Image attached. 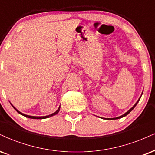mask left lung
Wrapping results in <instances>:
<instances>
[{"instance_id":"1","label":"left lung","mask_w":155,"mask_h":155,"mask_svg":"<svg viewBox=\"0 0 155 155\" xmlns=\"http://www.w3.org/2000/svg\"><path fill=\"white\" fill-rule=\"evenodd\" d=\"M140 98H141V97H140V98H139V100H138V101H137V102L136 103V104H134V106L132 107V108H130V109H129V110H128V111H127V113H125V114H123V115H122V116H118V117H116V118H108V119H118V118H122V117H124V116H127V115H128V114H129V113H130V112L131 111V110H132L134 109V108H135V106H137V104H138V102H139V100H140Z\"/></svg>"}]
</instances>
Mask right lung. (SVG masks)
I'll list each match as a JSON object with an SVG mask.
<instances>
[{"instance_id":"1","label":"right lung","mask_w":155,"mask_h":155,"mask_svg":"<svg viewBox=\"0 0 155 155\" xmlns=\"http://www.w3.org/2000/svg\"><path fill=\"white\" fill-rule=\"evenodd\" d=\"M11 105H12V104H11ZM12 106H13V105H12ZM13 108H15V110H16V111L18 113V114H21L22 116H25V117H27V118H33V119H44V118H47L51 117V116H54V115H56V114H57V113L59 112V110H60V106L59 107V108H58V109H57V111H55L54 113H53V114H50V115H49V116H28V115H26V114H22V113H21L20 111H18V110H17L16 108H15V107H13Z\"/></svg>"}]
</instances>
